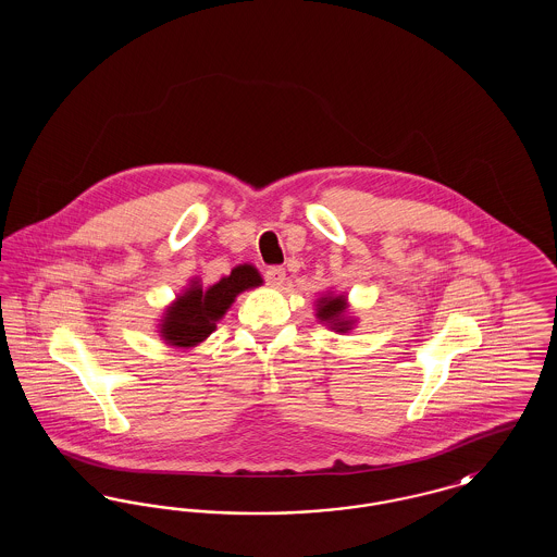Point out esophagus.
I'll return each instance as SVG.
<instances>
[{
	"label": "esophagus",
	"mask_w": 557,
	"mask_h": 557,
	"mask_svg": "<svg viewBox=\"0 0 557 557\" xmlns=\"http://www.w3.org/2000/svg\"><path fill=\"white\" fill-rule=\"evenodd\" d=\"M284 280H286V271L284 267H269L265 271V282L273 288H280L284 286Z\"/></svg>",
	"instance_id": "esophagus-1"
}]
</instances>
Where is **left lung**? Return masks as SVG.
<instances>
[{"label":"left lung","instance_id":"8db88e82","mask_svg":"<svg viewBox=\"0 0 557 557\" xmlns=\"http://www.w3.org/2000/svg\"><path fill=\"white\" fill-rule=\"evenodd\" d=\"M346 300L343 296H325L318 305V318L336 332H348L350 319L345 318Z\"/></svg>","mask_w":557,"mask_h":557}]
</instances>
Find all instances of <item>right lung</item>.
<instances>
[{"instance_id":"add662e5","label":"right lung","mask_w":557,"mask_h":557,"mask_svg":"<svg viewBox=\"0 0 557 557\" xmlns=\"http://www.w3.org/2000/svg\"><path fill=\"white\" fill-rule=\"evenodd\" d=\"M263 280L252 265H239L209 290L191 288L166 311L162 336L175 346H194L202 343L214 323L225 315L239 292L261 286Z\"/></svg>"}]
</instances>
